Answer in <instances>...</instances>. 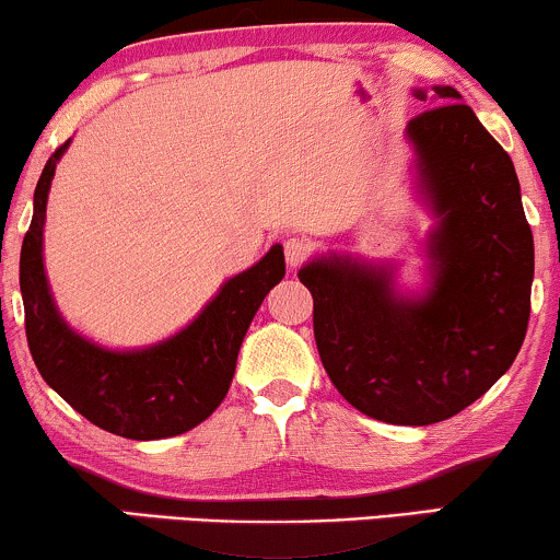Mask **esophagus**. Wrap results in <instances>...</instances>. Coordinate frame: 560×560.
<instances>
[{
	"label": "esophagus",
	"mask_w": 560,
	"mask_h": 560,
	"mask_svg": "<svg viewBox=\"0 0 560 560\" xmlns=\"http://www.w3.org/2000/svg\"><path fill=\"white\" fill-rule=\"evenodd\" d=\"M282 247H285V259L290 267H301L311 255V242L303 240V236H290Z\"/></svg>",
	"instance_id": "34e87169"
}]
</instances>
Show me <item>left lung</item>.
<instances>
[{
	"instance_id": "1",
	"label": "left lung",
	"mask_w": 560,
	"mask_h": 560,
	"mask_svg": "<svg viewBox=\"0 0 560 560\" xmlns=\"http://www.w3.org/2000/svg\"><path fill=\"white\" fill-rule=\"evenodd\" d=\"M435 102L408 121L441 217L431 293L400 301L387 272L336 257L298 272L334 387L395 425L441 423L469 408L515 362L530 320L535 252L515 165L456 89L439 86Z\"/></svg>"
}]
</instances>
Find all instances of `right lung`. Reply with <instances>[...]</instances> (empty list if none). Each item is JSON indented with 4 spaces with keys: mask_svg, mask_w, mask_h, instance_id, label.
Segmentation results:
<instances>
[{
    "mask_svg": "<svg viewBox=\"0 0 560 560\" xmlns=\"http://www.w3.org/2000/svg\"><path fill=\"white\" fill-rule=\"evenodd\" d=\"M66 148L68 142L60 144L43 167L20 252L30 354L43 380L102 431L132 441L186 433L226 397L244 334L265 295L285 275L282 247L275 244L255 267L229 280L201 316L171 341L132 354L98 349L58 316L43 270L45 203Z\"/></svg>",
    "mask_w": 560,
    "mask_h": 560,
    "instance_id": "right-lung-1",
    "label": "right lung"
}]
</instances>
